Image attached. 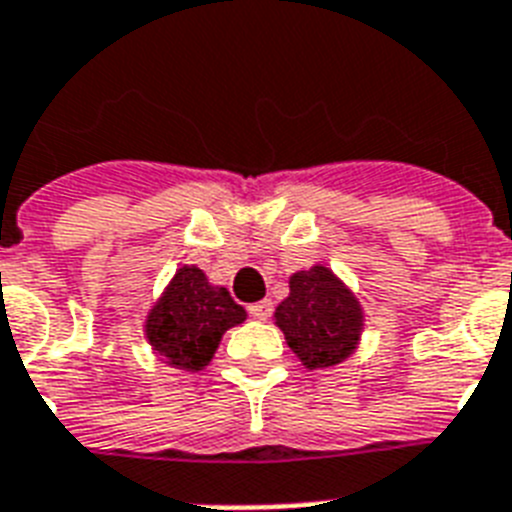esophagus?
<instances>
[{"label":"esophagus","mask_w":512,"mask_h":512,"mask_svg":"<svg viewBox=\"0 0 512 512\" xmlns=\"http://www.w3.org/2000/svg\"><path fill=\"white\" fill-rule=\"evenodd\" d=\"M274 306L272 301H259V303H253V306H248V314L253 316V319H259V322H266L269 316H272Z\"/></svg>","instance_id":"1"}]
</instances>
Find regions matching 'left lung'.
I'll return each instance as SVG.
<instances>
[{"label":"left lung","mask_w":512,"mask_h":512,"mask_svg":"<svg viewBox=\"0 0 512 512\" xmlns=\"http://www.w3.org/2000/svg\"><path fill=\"white\" fill-rule=\"evenodd\" d=\"M274 324L306 369H329L356 353L363 308L329 266L316 264L290 277V295L274 311Z\"/></svg>","instance_id":"obj_1"}]
</instances>
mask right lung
<instances>
[{"label": "right lung", "instance_id": "right-lung-1", "mask_svg": "<svg viewBox=\"0 0 512 512\" xmlns=\"http://www.w3.org/2000/svg\"><path fill=\"white\" fill-rule=\"evenodd\" d=\"M246 316V308L232 301L227 287L211 285L198 266L183 264L149 308L143 332L162 363L201 371L217 353L222 335L246 322Z\"/></svg>", "mask_w": 512, "mask_h": 512}]
</instances>
